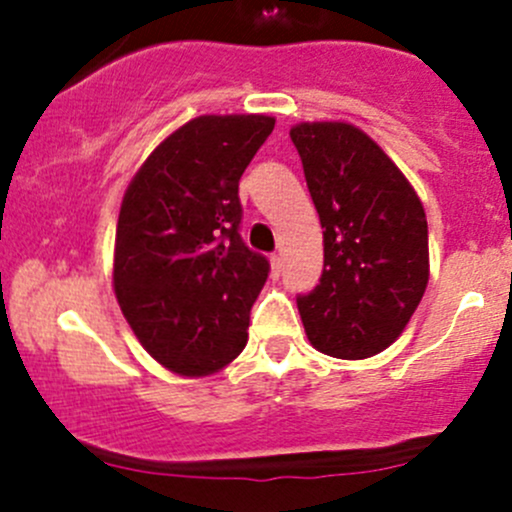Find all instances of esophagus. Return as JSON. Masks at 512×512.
I'll list each match as a JSON object with an SVG mask.
<instances>
[{
  "instance_id": "34e87169",
  "label": "esophagus",
  "mask_w": 512,
  "mask_h": 512,
  "mask_svg": "<svg viewBox=\"0 0 512 512\" xmlns=\"http://www.w3.org/2000/svg\"><path fill=\"white\" fill-rule=\"evenodd\" d=\"M282 272V255H272V275L280 277Z\"/></svg>"
}]
</instances>
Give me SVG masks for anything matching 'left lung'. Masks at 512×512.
Returning <instances> with one entry per match:
<instances>
[{
  "label": "left lung",
  "instance_id": "left-lung-1",
  "mask_svg": "<svg viewBox=\"0 0 512 512\" xmlns=\"http://www.w3.org/2000/svg\"><path fill=\"white\" fill-rule=\"evenodd\" d=\"M324 227L319 285L297 297L309 344L369 359L399 339L428 285V225L406 175L342 121L289 131Z\"/></svg>",
  "mask_w": 512,
  "mask_h": 512
}]
</instances>
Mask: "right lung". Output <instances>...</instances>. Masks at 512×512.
Instances as JSON below:
<instances>
[{
	"label": "right lung",
	"instance_id": "add662e5",
	"mask_svg": "<svg viewBox=\"0 0 512 512\" xmlns=\"http://www.w3.org/2000/svg\"><path fill=\"white\" fill-rule=\"evenodd\" d=\"M272 128L262 113L193 118L123 195L116 299L143 349L173 374H215L245 349L270 262L242 242L237 185Z\"/></svg>",
	"mask_w": 512,
	"mask_h": 512
}]
</instances>
